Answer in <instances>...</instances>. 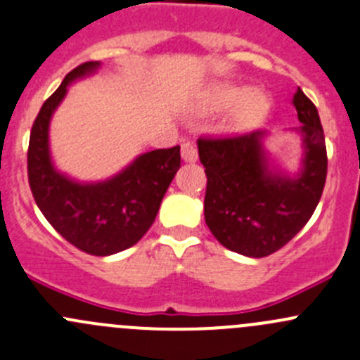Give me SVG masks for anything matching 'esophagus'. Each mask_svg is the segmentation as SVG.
<instances>
[{"label":"esophagus","mask_w":360,"mask_h":360,"mask_svg":"<svg viewBox=\"0 0 360 360\" xmlns=\"http://www.w3.org/2000/svg\"><path fill=\"white\" fill-rule=\"evenodd\" d=\"M181 159L185 162H195L198 161V148L194 147L192 143H184L181 145Z\"/></svg>","instance_id":"esophagus-1"}]
</instances>
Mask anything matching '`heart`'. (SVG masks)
Here are the masks:
<instances>
[{"mask_svg": "<svg viewBox=\"0 0 360 360\" xmlns=\"http://www.w3.org/2000/svg\"><path fill=\"white\" fill-rule=\"evenodd\" d=\"M227 129L233 133H248L261 126L271 110V99L262 89L219 82L210 85L201 96L199 110L205 113H220L229 110Z\"/></svg>", "mask_w": 360, "mask_h": 360, "instance_id": "1", "label": "heart"}]
</instances>
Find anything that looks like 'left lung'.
Masks as SVG:
<instances>
[{
    "instance_id": "1",
    "label": "left lung",
    "mask_w": 360,
    "mask_h": 360,
    "mask_svg": "<svg viewBox=\"0 0 360 360\" xmlns=\"http://www.w3.org/2000/svg\"><path fill=\"white\" fill-rule=\"evenodd\" d=\"M302 161L296 175L273 165L264 148L266 133L233 138H199L205 166V220L213 236L229 250L247 257H266L280 250L306 226L322 195L327 152L316 106L297 87Z\"/></svg>"
}]
</instances>
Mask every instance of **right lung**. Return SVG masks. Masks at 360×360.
Returning <instances> with one entry per match:
<instances>
[{"instance_id": "right-lung-1", "label": "right lung", "mask_w": 360, "mask_h": 360, "mask_svg": "<svg viewBox=\"0 0 360 360\" xmlns=\"http://www.w3.org/2000/svg\"><path fill=\"white\" fill-rule=\"evenodd\" d=\"M99 66L98 60L77 66L44 103L31 129L27 176L38 208L64 240L85 254L112 255L133 247L150 229L180 168V147L145 152L101 181H78L60 173L49 147L52 115L70 84Z\"/></svg>"}]
</instances>
